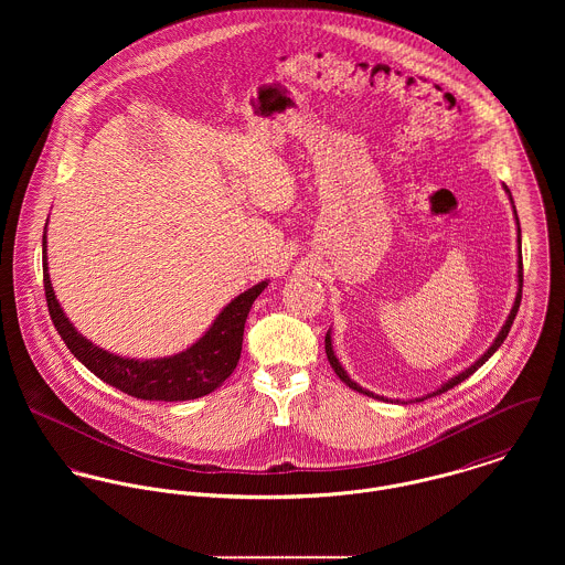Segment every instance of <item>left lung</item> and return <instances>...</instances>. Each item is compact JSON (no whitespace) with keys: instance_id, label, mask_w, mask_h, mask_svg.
<instances>
[{"instance_id":"8db88e82","label":"left lung","mask_w":565,"mask_h":565,"mask_svg":"<svg viewBox=\"0 0 565 565\" xmlns=\"http://www.w3.org/2000/svg\"><path fill=\"white\" fill-rule=\"evenodd\" d=\"M507 189V186H504ZM507 193H509V189H507ZM509 198H511V193H509ZM513 202V200H511ZM513 213H515V206H513ZM515 220H518V213H515ZM518 243H520V222H518ZM522 282H524V276H522V256H518V296H515V302H513V309H511V313H509V320L504 322L502 326V330L498 332V337H495V341L491 343V348L484 352L483 356L475 363V365H470L466 372H461V374H457L455 379H450L446 385H441L437 392H433L430 396H439V394H444V392H448V390H452L455 385H459V383H463L466 379H470L481 365H483L484 361L502 345V341L507 339V334H509V330H511V323L515 320V316H518V309H520V302H522ZM326 356H328V361H330V365H332V370H334V374L350 387V390H354V392H359V394H365V396H370V398H379L376 394H372V392H367V390H363V387H359L348 374H345V370L339 365V361H337V356H334V352H332V343H330V332H326ZM428 396V398H430ZM381 401H387V398H381Z\"/></svg>"}]
</instances>
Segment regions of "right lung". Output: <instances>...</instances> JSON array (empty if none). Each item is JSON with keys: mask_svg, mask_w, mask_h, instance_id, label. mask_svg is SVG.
Returning <instances> with one entry per match:
<instances>
[{"mask_svg": "<svg viewBox=\"0 0 565 565\" xmlns=\"http://www.w3.org/2000/svg\"><path fill=\"white\" fill-rule=\"evenodd\" d=\"M43 285L50 318L56 326L61 339L67 343L72 354L88 367L97 379L113 385L115 390L141 398V401H161L178 403L193 401L215 392L237 367L242 356L243 328L247 313L267 282H258L237 296L191 348L167 359L135 361L110 354L90 341L65 318L47 274V254L43 235Z\"/></svg>", "mask_w": 565, "mask_h": 565, "instance_id": "right-lung-1", "label": "right lung"}]
</instances>
